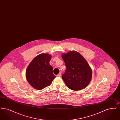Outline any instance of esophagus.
Here are the masks:
<instances>
[{"label":"esophagus","instance_id":"esophagus-1","mask_svg":"<svg viewBox=\"0 0 120 120\" xmlns=\"http://www.w3.org/2000/svg\"><path fill=\"white\" fill-rule=\"evenodd\" d=\"M61 75H62V73L61 72H60L57 75V76H58V77H61Z\"/></svg>","mask_w":120,"mask_h":120}]
</instances>
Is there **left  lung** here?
<instances>
[{"label":"left lung","mask_w":120,"mask_h":120,"mask_svg":"<svg viewBox=\"0 0 120 120\" xmlns=\"http://www.w3.org/2000/svg\"><path fill=\"white\" fill-rule=\"evenodd\" d=\"M62 57L67 68L62 79L67 86L74 91L85 89L92 76L91 68L85 58L75 51L63 53Z\"/></svg>","instance_id":"obj_1"}]
</instances>
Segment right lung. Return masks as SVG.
I'll return each mask as SVG.
<instances>
[{"mask_svg":"<svg viewBox=\"0 0 120 120\" xmlns=\"http://www.w3.org/2000/svg\"><path fill=\"white\" fill-rule=\"evenodd\" d=\"M51 55L41 53L34 57L27 67L26 77L29 84L35 89L41 90L50 86L56 77L49 64Z\"/></svg>","mask_w":120,"mask_h":120,"instance_id":"obj_1","label":"right lung"}]
</instances>
